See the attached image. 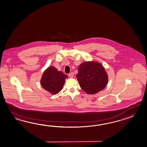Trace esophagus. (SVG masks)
I'll return each mask as SVG.
<instances>
[{
	"label": "esophagus",
	"instance_id": "1",
	"mask_svg": "<svg viewBox=\"0 0 147 147\" xmlns=\"http://www.w3.org/2000/svg\"><path fill=\"white\" fill-rule=\"evenodd\" d=\"M69 76L70 77H73L74 76V73L73 72H71V73H70V74H69Z\"/></svg>",
	"mask_w": 147,
	"mask_h": 147
}]
</instances>
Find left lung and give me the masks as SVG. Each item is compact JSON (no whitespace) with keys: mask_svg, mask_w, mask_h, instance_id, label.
<instances>
[{"mask_svg":"<svg viewBox=\"0 0 147 147\" xmlns=\"http://www.w3.org/2000/svg\"><path fill=\"white\" fill-rule=\"evenodd\" d=\"M81 88L89 94H94L104 88L108 77L102 65L96 62H84L78 67L76 76Z\"/></svg>","mask_w":147,"mask_h":147,"instance_id":"obj_1","label":"left lung"}]
</instances>
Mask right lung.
Listing matches in <instances>:
<instances>
[{"label": "right lung", "instance_id": "add662e5", "mask_svg": "<svg viewBox=\"0 0 147 147\" xmlns=\"http://www.w3.org/2000/svg\"><path fill=\"white\" fill-rule=\"evenodd\" d=\"M66 78L67 76L51 66L44 72L41 80V85L49 92L57 94L63 88Z\"/></svg>", "mask_w": 147, "mask_h": 147}]
</instances>
